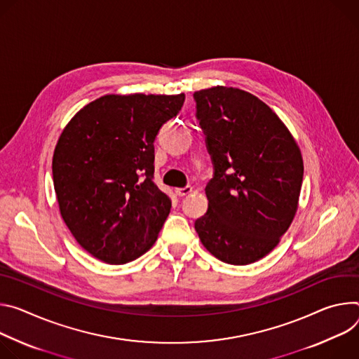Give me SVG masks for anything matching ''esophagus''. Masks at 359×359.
<instances>
[{
	"label": "esophagus",
	"instance_id": "1",
	"mask_svg": "<svg viewBox=\"0 0 359 359\" xmlns=\"http://www.w3.org/2000/svg\"><path fill=\"white\" fill-rule=\"evenodd\" d=\"M192 192V187H189V185H187V187H184V188H177L175 189V194L178 195V196H185V195H188V194H191Z\"/></svg>",
	"mask_w": 359,
	"mask_h": 359
}]
</instances>
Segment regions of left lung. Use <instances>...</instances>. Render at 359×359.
<instances>
[{"instance_id":"8db88e82","label":"left lung","mask_w":359,"mask_h":359,"mask_svg":"<svg viewBox=\"0 0 359 359\" xmlns=\"http://www.w3.org/2000/svg\"><path fill=\"white\" fill-rule=\"evenodd\" d=\"M214 175L207 214L195 221L204 247L232 265L269 254L290 228L304 177L301 151L255 95L228 87L194 93Z\"/></svg>"}]
</instances>
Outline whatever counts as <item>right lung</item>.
Returning a JSON list of instances; mask_svg holds the SVG:
<instances>
[{
	"label": "right lung",
	"instance_id": "add662e5",
	"mask_svg": "<svg viewBox=\"0 0 359 359\" xmlns=\"http://www.w3.org/2000/svg\"><path fill=\"white\" fill-rule=\"evenodd\" d=\"M185 95H105L64 128L53 158L62 219L78 244L127 264L155 243L170 198L154 182V141Z\"/></svg>",
	"mask_w": 359,
	"mask_h": 359
}]
</instances>
